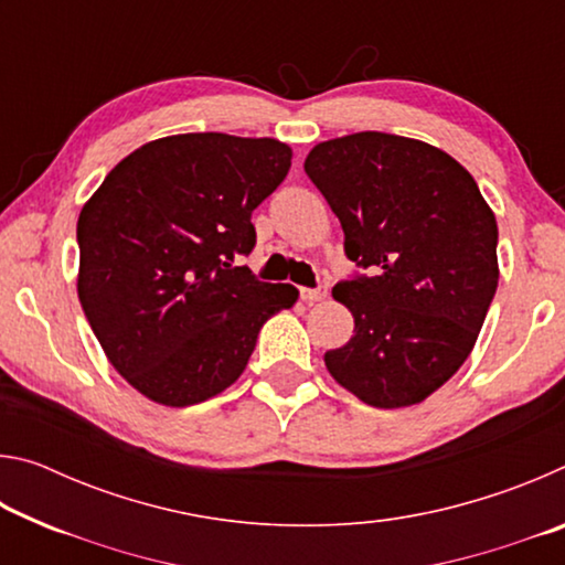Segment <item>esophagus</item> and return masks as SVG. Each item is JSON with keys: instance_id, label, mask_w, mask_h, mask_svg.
<instances>
[{"instance_id": "esophagus-1", "label": "esophagus", "mask_w": 565, "mask_h": 565, "mask_svg": "<svg viewBox=\"0 0 565 565\" xmlns=\"http://www.w3.org/2000/svg\"><path fill=\"white\" fill-rule=\"evenodd\" d=\"M327 286H319V289H301V299L306 303H317V301H323L327 299Z\"/></svg>"}]
</instances>
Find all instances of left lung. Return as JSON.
I'll list each match as a JSON object with an SVG mask.
<instances>
[{
  "mask_svg": "<svg viewBox=\"0 0 565 565\" xmlns=\"http://www.w3.org/2000/svg\"><path fill=\"white\" fill-rule=\"evenodd\" d=\"M303 171L371 276L333 286L353 317L329 374L363 404L404 408L441 388L468 353L499 286V226L473 177L446 151L359 131L309 151Z\"/></svg>",
  "mask_w": 565,
  "mask_h": 565,
  "instance_id": "obj_1",
  "label": "left lung"
}]
</instances>
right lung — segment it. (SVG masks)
<instances>
[{"mask_svg": "<svg viewBox=\"0 0 565 565\" xmlns=\"http://www.w3.org/2000/svg\"><path fill=\"white\" fill-rule=\"evenodd\" d=\"M289 167L279 139L174 134L124 157L82 206L76 294L141 396L184 408L222 394L264 323L299 299L234 266L256 244L252 212Z\"/></svg>", "mask_w": 565, "mask_h": 565, "instance_id": "obj_1", "label": "right lung"}]
</instances>
